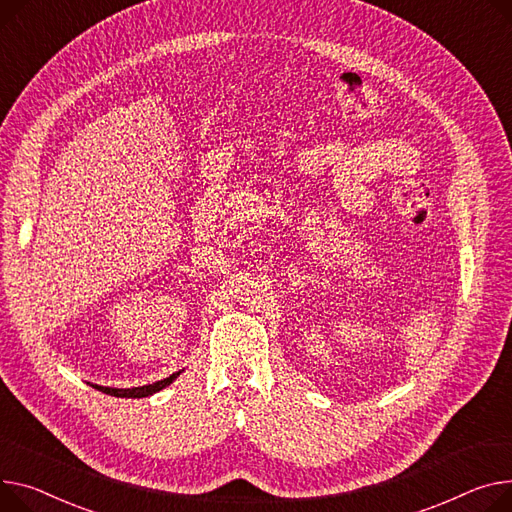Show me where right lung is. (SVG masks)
Wrapping results in <instances>:
<instances>
[{"label": "right lung", "instance_id": "1", "mask_svg": "<svg viewBox=\"0 0 512 512\" xmlns=\"http://www.w3.org/2000/svg\"><path fill=\"white\" fill-rule=\"evenodd\" d=\"M179 374H181V370H179V372H173V374H170V377H166V379H162V381H156V383H152V385L133 387V389H115V387H100V385H92V387H94V389H98V391H102V393H107V395H113V397L140 399V397L154 395V393H158L160 389L168 387L170 383H173V381L179 377Z\"/></svg>", "mask_w": 512, "mask_h": 512}]
</instances>
